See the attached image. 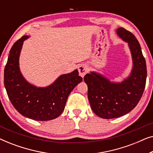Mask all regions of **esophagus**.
I'll return each mask as SVG.
<instances>
[{
	"label": "esophagus",
	"mask_w": 153,
	"mask_h": 153,
	"mask_svg": "<svg viewBox=\"0 0 153 153\" xmlns=\"http://www.w3.org/2000/svg\"><path fill=\"white\" fill-rule=\"evenodd\" d=\"M78 70L79 72V75L81 77H83L85 76V74H87L88 71V66L85 65L84 64L80 65L78 68Z\"/></svg>",
	"instance_id": "obj_1"
}]
</instances>
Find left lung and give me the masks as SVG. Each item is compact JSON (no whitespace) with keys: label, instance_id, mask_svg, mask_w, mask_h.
Masks as SVG:
<instances>
[{"label":"left lung","instance_id":"obj_1","mask_svg":"<svg viewBox=\"0 0 153 153\" xmlns=\"http://www.w3.org/2000/svg\"><path fill=\"white\" fill-rule=\"evenodd\" d=\"M117 33L128 43L133 59V69L128 78L122 83H111L95 72L85 75L88 98L93 112L100 118L111 119L130 112L141 100L146 87L147 68L137 39L123 28Z\"/></svg>","mask_w":153,"mask_h":153}]
</instances>
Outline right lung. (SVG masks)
I'll use <instances>...</instances> for the list:
<instances>
[{
    "instance_id": "right-lung-1",
    "label": "right lung",
    "mask_w": 153,
    "mask_h": 153,
    "mask_svg": "<svg viewBox=\"0 0 153 153\" xmlns=\"http://www.w3.org/2000/svg\"><path fill=\"white\" fill-rule=\"evenodd\" d=\"M28 37H21L10 49L4 70L6 91L12 105L22 116L35 120H53L62 114L69 95L83 79L75 70L61 75L46 88H37L27 82L20 72L19 58L24 41Z\"/></svg>"
}]
</instances>
